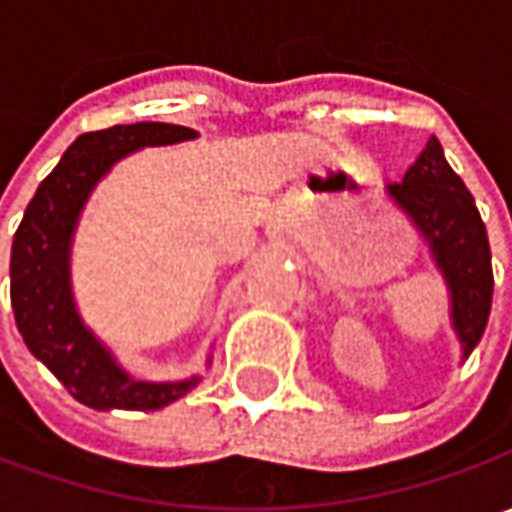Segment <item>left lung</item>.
Returning a JSON list of instances; mask_svg holds the SVG:
<instances>
[{
	"mask_svg": "<svg viewBox=\"0 0 512 512\" xmlns=\"http://www.w3.org/2000/svg\"><path fill=\"white\" fill-rule=\"evenodd\" d=\"M387 196L410 216L442 270L450 290V322L467 359L482 342L493 302L490 242L470 190L447 165L436 136L427 139L402 182L387 185Z\"/></svg>",
	"mask_w": 512,
	"mask_h": 512,
	"instance_id": "left-lung-1",
	"label": "left lung"
}]
</instances>
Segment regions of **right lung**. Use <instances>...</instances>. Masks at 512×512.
<instances>
[{
  "instance_id": "1",
  "label": "right lung",
  "mask_w": 512,
  "mask_h": 512,
  "mask_svg": "<svg viewBox=\"0 0 512 512\" xmlns=\"http://www.w3.org/2000/svg\"><path fill=\"white\" fill-rule=\"evenodd\" d=\"M196 139L168 122L113 125L82 133L25 207L10 247V305L28 350L93 410H159L182 399L202 376L182 382H139L82 322L70 290V245L96 182L139 148Z\"/></svg>"
}]
</instances>
